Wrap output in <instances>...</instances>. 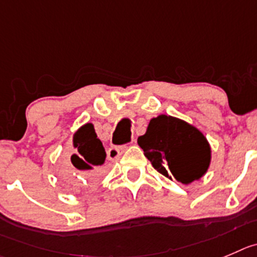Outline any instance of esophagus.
Listing matches in <instances>:
<instances>
[{
    "label": "esophagus",
    "mask_w": 257,
    "mask_h": 257,
    "mask_svg": "<svg viewBox=\"0 0 257 257\" xmlns=\"http://www.w3.org/2000/svg\"><path fill=\"white\" fill-rule=\"evenodd\" d=\"M133 143H135V139H133ZM126 150V146H111V148L107 150V156H108L109 160H116L119 158L123 151Z\"/></svg>",
    "instance_id": "34e87169"
}]
</instances>
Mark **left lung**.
Listing matches in <instances>:
<instances>
[{
    "label": "left lung",
    "instance_id": "obj_1",
    "mask_svg": "<svg viewBox=\"0 0 257 257\" xmlns=\"http://www.w3.org/2000/svg\"><path fill=\"white\" fill-rule=\"evenodd\" d=\"M138 143L160 174L183 184L203 177L211 163V148L203 134L177 117L153 118Z\"/></svg>",
    "mask_w": 257,
    "mask_h": 257
}]
</instances>
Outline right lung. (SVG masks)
Listing matches in <instances>:
<instances>
[{"label": "right lung", "instance_id": "obj_1", "mask_svg": "<svg viewBox=\"0 0 257 257\" xmlns=\"http://www.w3.org/2000/svg\"><path fill=\"white\" fill-rule=\"evenodd\" d=\"M74 153L70 156L73 170L77 175L68 173L65 180L70 187L78 188L94 182L102 174V165L106 160V151L94 133L92 123H85L73 136Z\"/></svg>", "mask_w": 257, "mask_h": 257}]
</instances>
